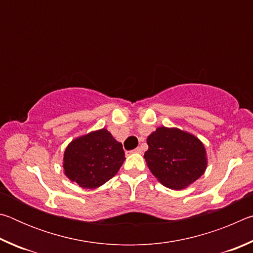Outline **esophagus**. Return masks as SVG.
I'll use <instances>...</instances> for the list:
<instances>
[{
  "label": "esophagus",
  "instance_id": "34e87169",
  "mask_svg": "<svg viewBox=\"0 0 253 253\" xmlns=\"http://www.w3.org/2000/svg\"><path fill=\"white\" fill-rule=\"evenodd\" d=\"M132 153H138V154H140V153H142V148L137 147V148L134 149V151H132Z\"/></svg>",
  "mask_w": 253,
  "mask_h": 253
}]
</instances>
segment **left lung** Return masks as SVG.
Listing matches in <instances>:
<instances>
[{"instance_id":"obj_1","label":"left lung","mask_w":253,"mask_h":253,"mask_svg":"<svg viewBox=\"0 0 253 253\" xmlns=\"http://www.w3.org/2000/svg\"><path fill=\"white\" fill-rule=\"evenodd\" d=\"M144 158L154 176L172 190H183L204 174L205 147L194 135L178 128L158 127L147 137Z\"/></svg>"}]
</instances>
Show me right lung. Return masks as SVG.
Masks as SVG:
<instances>
[{
	"label": "right lung",
	"instance_id": "add662e5",
	"mask_svg": "<svg viewBox=\"0 0 253 253\" xmlns=\"http://www.w3.org/2000/svg\"><path fill=\"white\" fill-rule=\"evenodd\" d=\"M125 161L123 145L102 129L78 137L63 155L66 176L83 188L99 187L109 181Z\"/></svg>",
	"mask_w": 253,
	"mask_h": 253
}]
</instances>
